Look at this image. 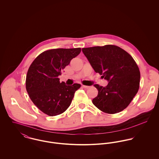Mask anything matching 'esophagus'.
<instances>
[{
    "instance_id": "1",
    "label": "esophagus",
    "mask_w": 159,
    "mask_h": 159,
    "mask_svg": "<svg viewBox=\"0 0 159 159\" xmlns=\"http://www.w3.org/2000/svg\"><path fill=\"white\" fill-rule=\"evenodd\" d=\"M82 86H83L84 88H85V89H88V88H90V86H85V85H83Z\"/></svg>"
}]
</instances>
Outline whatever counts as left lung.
I'll use <instances>...</instances> for the list:
<instances>
[{"mask_svg":"<svg viewBox=\"0 0 159 159\" xmlns=\"http://www.w3.org/2000/svg\"><path fill=\"white\" fill-rule=\"evenodd\" d=\"M82 51L94 71L108 82L106 87L94 85L98 93L93 104L106 113L124 110L139 87L140 72L133 57L120 47L111 45L85 48Z\"/></svg>","mask_w":159,"mask_h":159,"instance_id":"left-lung-1","label":"left lung"}]
</instances>
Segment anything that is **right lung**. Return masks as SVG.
I'll return each instance as SVG.
<instances>
[{
    "label": "right lung",
    "mask_w": 159,
    "mask_h": 159,
    "mask_svg": "<svg viewBox=\"0 0 159 159\" xmlns=\"http://www.w3.org/2000/svg\"><path fill=\"white\" fill-rule=\"evenodd\" d=\"M81 48L52 49L43 52L27 71L25 88L30 98L43 113L54 116L64 113L81 84L67 86L58 76L81 52Z\"/></svg>",
    "instance_id": "1"
}]
</instances>
